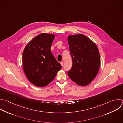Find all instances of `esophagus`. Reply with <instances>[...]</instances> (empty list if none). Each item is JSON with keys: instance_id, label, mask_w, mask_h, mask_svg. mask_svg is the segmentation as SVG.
<instances>
[{"instance_id": "1", "label": "esophagus", "mask_w": 123, "mask_h": 123, "mask_svg": "<svg viewBox=\"0 0 123 123\" xmlns=\"http://www.w3.org/2000/svg\"><path fill=\"white\" fill-rule=\"evenodd\" d=\"M63 61H62V62H61V63H60V64H61V66L63 67Z\"/></svg>"}]
</instances>
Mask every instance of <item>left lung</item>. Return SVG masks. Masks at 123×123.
I'll list each match as a JSON object with an SVG mask.
<instances>
[{
    "label": "left lung",
    "instance_id": "1",
    "mask_svg": "<svg viewBox=\"0 0 123 123\" xmlns=\"http://www.w3.org/2000/svg\"><path fill=\"white\" fill-rule=\"evenodd\" d=\"M72 60L69 77L77 85L86 86L97 75L100 64L98 48L94 43L83 34L70 35L68 37Z\"/></svg>",
    "mask_w": 123,
    "mask_h": 123
}]
</instances>
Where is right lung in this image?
I'll return each mask as SVG.
<instances>
[{
	"label": "right lung",
	"mask_w": 123,
	"mask_h": 123,
	"mask_svg": "<svg viewBox=\"0 0 123 123\" xmlns=\"http://www.w3.org/2000/svg\"><path fill=\"white\" fill-rule=\"evenodd\" d=\"M55 37L51 34H39L30 41L24 50V71L29 80L35 86L48 85L62 68L51 52Z\"/></svg>",
	"instance_id": "obj_1"
}]
</instances>
